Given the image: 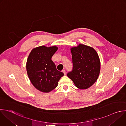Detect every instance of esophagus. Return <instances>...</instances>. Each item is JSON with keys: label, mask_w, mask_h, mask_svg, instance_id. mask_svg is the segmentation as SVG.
<instances>
[{"label": "esophagus", "mask_w": 126, "mask_h": 126, "mask_svg": "<svg viewBox=\"0 0 126 126\" xmlns=\"http://www.w3.org/2000/svg\"><path fill=\"white\" fill-rule=\"evenodd\" d=\"M62 72L64 74V75H66V71L65 70H62Z\"/></svg>", "instance_id": "obj_1"}]
</instances>
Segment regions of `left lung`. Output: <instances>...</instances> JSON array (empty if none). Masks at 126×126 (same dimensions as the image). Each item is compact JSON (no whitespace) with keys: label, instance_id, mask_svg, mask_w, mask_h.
Masks as SVG:
<instances>
[{"label":"left lung","instance_id":"1","mask_svg":"<svg viewBox=\"0 0 126 126\" xmlns=\"http://www.w3.org/2000/svg\"><path fill=\"white\" fill-rule=\"evenodd\" d=\"M73 70L67 76L80 89L90 87L97 80L101 69L100 60L92 47L79 44L71 48Z\"/></svg>","mask_w":126,"mask_h":126}]
</instances>
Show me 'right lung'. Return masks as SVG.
<instances>
[{"mask_svg": "<svg viewBox=\"0 0 126 126\" xmlns=\"http://www.w3.org/2000/svg\"><path fill=\"white\" fill-rule=\"evenodd\" d=\"M58 50L56 46H40L32 50L26 62L29 79L39 91L48 93L56 88L64 74L58 71L51 58Z\"/></svg>", "mask_w": 126, "mask_h": 126, "instance_id": "1", "label": "right lung"}]
</instances>
